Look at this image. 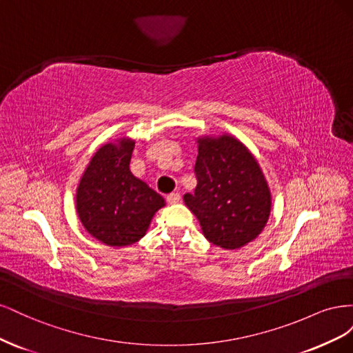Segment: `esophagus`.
Segmentation results:
<instances>
[{
  "instance_id": "1",
  "label": "esophagus",
  "mask_w": 353,
  "mask_h": 353,
  "mask_svg": "<svg viewBox=\"0 0 353 353\" xmlns=\"http://www.w3.org/2000/svg\"><path fill=\"white\" fill-rule=\"evenodd\" d=\"M166 200L170 203V205H175V203L181 201V194L179 193H170V194H168Z\"/></svg>"
}]
</instances>
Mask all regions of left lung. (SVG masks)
Returning <instances> with one entry per match:
<instances>
[{
  "label": "left lung",
  "mask_w": 353,
  "mask_h": 353,
  "mask_svg": "<svg viewBox=\"0 0 353 353\" xmlns=\"http://www.w3.org/2000/svg\"><path fill=\"white\" fill-rule=\"evenodd\" d=\"M194 174V193L184 194V201L210 243L232 250L259 236L271 193L248 148L230 135L200 138Z\"/></svg>",
  "instance_id": "8db88e82"
}]
</instances>
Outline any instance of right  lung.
Returning <instances> with one entry per match:
<instances>
[{
	"instance_id": "right-lung-1",
	"label": "right lung",
	"mask_w": 353,
	"mask_h": 353,
	"mask_svg": "<svg viewBox=\"0 0 353 353\" xmlns=\"http://www.w3.org/2000/svg\"><path fill=\"white\" fill-rule=\"evenodd\" d=\"M134 141L105 144L94 154L77 191L82 225L101 243L121 248L137 243L165 199L132 175Z\"/></svg>"
}]
</instances>
